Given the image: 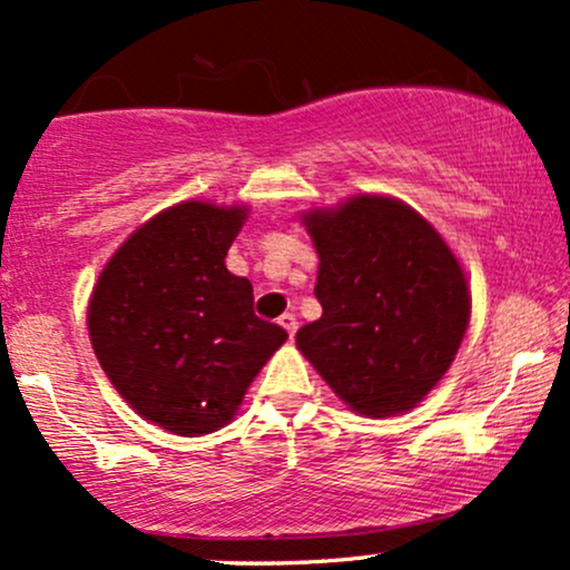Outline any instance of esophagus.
I'll use <instances>...</instances> for the list:
<instances>
[{"label":"esophagus","instance_id":"34e87169","mask_svg":"<svg viewBox=\"0 0 570 570\" xmlns=\"http://www.w3.org/2000/svg\"><path fill=\"white\" fill-rule=\"evenodd\" d=\"M278 324L289 332V337H294V332H297V316H294V313H284V316L278 318Z\"/></svg>","mask_w":570,"mask_h":570}]
</instances>
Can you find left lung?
<instances>
[{"mask_svg": "<svg viewBox=\"0 0 570 570\" xmlns=\"http://www.w3.org/2000/svg\"><path fill=\"white\" fill-rule=\"evenodd\" d=\"M322 318L297 348L351 410L415 407L453 364L469 324L466 278L440 233L394 198L358 195L311 212Z\"/></svg>", "mask_w": 570, "mask_h": 570, "instance_id": "obj_1", "label": "left lung"}]
</instances>
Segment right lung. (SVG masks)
Here are the masks:
<instances>
[{"label":"right lung","mask_w":570,"mask_h":570,"mask_svg":"<svg viewBox=\"0 0 570 570\" xmlns=\"http://www.w3.org/2000/svg\"><path fill=\"white\" fill-rule=\"evenodd\" d=\"M246 208L187 200L139 227L104 267L90 343L120 396L181 436L225 426L286 340L254 313L248 278L225 267Z\"/></svg>","instance_id":"add662e5"}]
</instances>
